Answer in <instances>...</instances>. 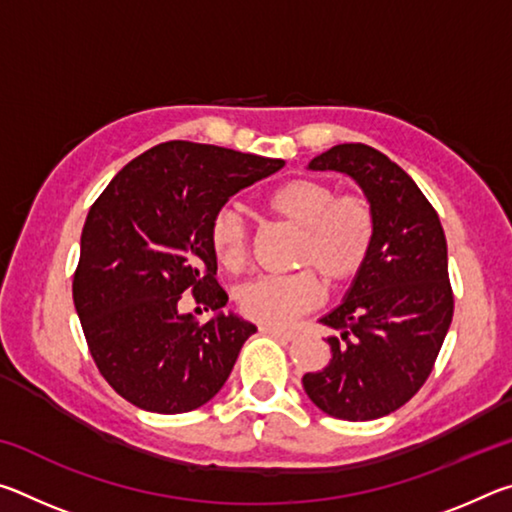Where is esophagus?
<instances>
[{"instance_id":"34e87169","label":"esophagus","mask_w":512,"mask_h":512,"mask_svg":"<svg viewBox=\"0 0 512 512\" xmlns=\"http://www.w3.org/2000/svg\"><path fill=\"white\" fill-rule=\"evenodd\" d=\"M259 332L273 336V339H282V341H293V339H296V334L289 332V329H277V327H266L264 325V327H259Z\"/></svg>"}]
</instances>
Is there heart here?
<instances>
[{"label":"heart","mask_w":512,"mask_h":512,"mask_svg":"<svg viewBox=\"0 0 512 512\" xmlns=\"http://www.w3.org/2000/svg\"><path fill=\"white\" fill-rule=\"evenodd\" d=\"M264 203L280 219L300 228L296 264L309 268L244 284L237 291V307L255 323L282 327L320 302L323 289L317 272L329 287H343L361 273L375 239V214L363 196H339L334 185L316 178L287 180L273 187ZM207 235L216 259L228 271L246 264L250 235L239 212L230 207L216 212Z\"/></svg>","instance_id":"b5f03b06"}]
</instances>
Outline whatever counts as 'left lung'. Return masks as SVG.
Segmentation results:
<instances>
[{"mask_svg": "<svg viewBox=\"0 0 512 512\" xmlns=\"http://www.w3.org/2000/svg\"><path fill=\"white\" fill-rule=\"evenodd\" d=\"M309 169L345 173L363 189L375 239L341 305L320 318L339 332L327 339L332 359L302 386L332 418H384L420 391L452 325L443 225L409 173L372 146H332Z\"/></svg>", "mask_w": 512, "mask_h": 512, "instance_id": "1", "label": "left lung"}]
</instances>
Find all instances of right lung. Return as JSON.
<instances>
[{
  "label": "right lung",
  "mask_w": 512,
  "mask_h": 512,
  "mask_svg": "<svg viewBox=\"0 0 512 512\" xmlns=\"http://www.w3.org/2000/svg\"><path fill=\"white\" fill-rule=\"evenodd\" d=\"M284 160L196 142H164L128 162L90 207L74 307L103 379L151 413L194 411L221 391L257 327L223 314L212 216ZM183 292L215 311L180 315Z\"/></svg>",
  "instance_id": "obj_1"
}]
</instances>
